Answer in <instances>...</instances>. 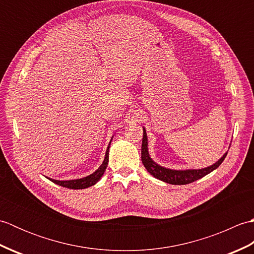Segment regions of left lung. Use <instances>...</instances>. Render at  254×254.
Wrapping results in <instances>:
<instances>
[{"label":"left lung","mask_w":254,"mask_h":254,"mask_svg":"<svg viewBox=\"0 0 254 254\" xmlns=\"http://www.w3.org/2000/svg\"><path fill=\"white\" fill-rule=\"evenodd\" d=\"M227 154H225L222 158H220L217 163L207 167L204 169H197V170H171L166 169L164 167L157 165L150 159L147 150V137H146V131L145 128L143 130V141H142V163L145 168L147 169L150 175L154 176L157 179L170 183V185H189V183L196 181L201 179L204 176L208 175L220 166Z\"/></svg>","instance_id":"1"}]
</instances>
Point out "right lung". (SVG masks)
<instances>
[{"instance_id": "1", "label": "right lung", "mask_w": 254, "mask_h": 254, "mask_svg": "<svg viewBox=\"0 0 254 254\" xmlns=\"http://www.w3.org/2000/svg\"><path fill=\"white\" fill-rule=\"evenodd\" d=\"M109 146H110V144H109ZM109 146H108V148H107L104 163H102V165L99 167V168L97 169L94 174H91L90 176L82 178V179L69 180V181H58V180H53V179H49V180H51L52 182H55V183H57V185L61 186V187L68 188V189H75V190H77V189H85V188L94 186L95 183L98 182V180L102 177V175H104V172L108 166V161H109Z\"/></svg>"}]
</instances>
